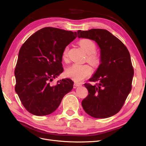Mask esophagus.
Listing matches in <instances>:
<instances>
[{
    "label": "esophagus",
    "mask_w": 146,
    "mask_h": 146,
    "mask_svg": "<svg viewBox=\"0 0 146 146\" xmlns=\"http://www.w3.org/2000/svg\"><path fill=\"white\" fill-rule=\"evenodd\" d=\"M81 86V85H80V84H77V83H74V88H76L78 86Z\"/></svg>",
    "instance_id": "1"
}]
</instances>
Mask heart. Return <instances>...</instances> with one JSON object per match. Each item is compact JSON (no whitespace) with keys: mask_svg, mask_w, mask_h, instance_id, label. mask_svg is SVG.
Returning a JSON list of instances; mask_svg holds the SVG:
<instances>
[{"mask_svg":"<svg viewBox=\"0 0 146 146\" xmlns=\"http://www.w3.org/2000/svg\"><path fill=\"white\" fill-rule=\"evenodd\" d=\"M79 45L88 54L87 60L94 66L98 65L100 60L98 55L95 54L96 47L95 44L90 39H82L79 41ZM69 48L66 47L63 53V59H67ZM92 72V69L88 64H79L74 63L70 65L65 70L66 76L71 78L76 82H80L84 79L90 77Z\"/></svg>","mask_w":146,"mask_h":146,"instance_id":"heart-1","label":"heart"}]
</instances>
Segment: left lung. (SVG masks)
<instances>
[{
  "instance_id": "left-lung-1",
  "label": "left lung",
  "mask_w": 146,
  "mask_h": 146,
  "mask_svg": "<svg viewBox=\"0 0 146 146\" xmlns=\"http://www.w3.org/2000/svg\"><path fill=\"white\" fill-rule=\"evenodd\" d=\"M79 38L94 41L100 48V62L90 82L85 84L88 95L82 100L85 111L95 118H107L117 113L131 90L134 75L130 55L126 46L107 30H78Z\"/></svg>"
}]
</instances>
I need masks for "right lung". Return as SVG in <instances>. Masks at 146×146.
<instances>
[{"instance_id":"right-lung-1","label":"right lung","mask_w":146,"mask_h":146,"mask_svg":"<svg viewBox=\"0 0 146 146\" xmlns=\"http://www.w3.org/2000/svg\"><path fill=\"white\" fill-rule=\"evenodd\" d=\"M77 37V32L45 27L30 36L20 48L15 70V91L27 111L36 116L55 111L63 97L72 90L69 78L50 82L63 71L64 48Z\"/></svg>"}]
</instances>
